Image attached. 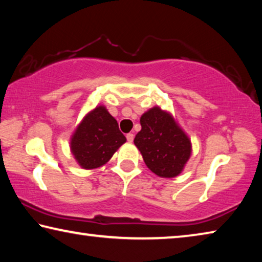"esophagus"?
I'll return each instance as SVG.
<instances>
[{"mask_svg": "<svg viewBox=\"0 0 262 262\" xmlns=\"http://www.w3.org/2000/svg\"><path fill=\"white\" fill-rule=\"evenodd\" d=\"M126 137H127L128 142H133V140H134V134H132V133H128Z\"/></svg>", "mask_w": 262, "mask_h": 262, "instance_id": "1", "label": "esophagus"}]
</instances>
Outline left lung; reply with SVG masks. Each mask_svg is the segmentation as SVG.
Masks as SVG:
<instances>
[{"label":"left lung","instance_id":"obj_1","mask_svg":"<svg viewBox=\"0 0 262 262\" xmlns=\"http://www.w3.org/2000/svg\"><path fill=\"white\" fill-rule=\"evenodd\" d=\"M134 143L155 174L173 178L183 171L192 151L190 141L170 114L154 107L141 117Z\"/></svg>","mask_w":262,"mask_h":262}]
</instances>
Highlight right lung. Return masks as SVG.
Returning a JSON list of instances; mask_svg holds the SVG:
<instances>
[{
  "instance_id": "right-lung-1",
  "label": "right lung",
  "mask_w": 262,
  "mask_h": 262,
  "mask_svg": "<svg viewBox=\"0 0 262 262\" xmlns=\"http://www.w3.org/2000/svg\"><path fill=\"white\" fill-rule=\"evenodd\" d=\"M126 142L115 119L99 106L89 113L72 139V152L84 168H96L108 162Z\"/></svg>"
}]
</instances>
